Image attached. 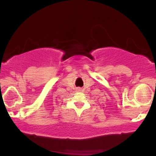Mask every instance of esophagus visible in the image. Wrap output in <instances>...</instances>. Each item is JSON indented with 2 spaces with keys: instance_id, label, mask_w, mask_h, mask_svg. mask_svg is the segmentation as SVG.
<instances>
[{
  "instance_id": "1",
  "label": "esophagus",
  "mask_w": 156,
  "mask_h": 156,
  "mask_svg": "<svg viewBox=\"0 0 156 156\" xmlns=\"http://www.w3.org/2000/svg\"><path fill=\"white\" fill-rule=\"evenodd\" d=\"M80 89H80V88H78V89H77V90H78V91H80Z\"/></svg>"
}]
</instances>
